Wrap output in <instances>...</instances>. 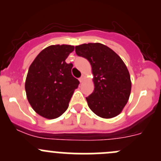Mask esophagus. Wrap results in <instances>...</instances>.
<instances>
[{
    "mask_svg": "<svg viewBox=\"0 0 161 161\" xmlns=\"http://www.w3.org/2000/svg\"><path fill=\"white\" fill-rule=\"evenodd\" d=\"M79 82H83V80H84V75L81 76V77L79 79Z\"/></svg>",
    "mask_w": 161,
    "mask_h": 161,
    "instance_id": "esophagus-1",
    "label": "esophagus"
}]
</instances>
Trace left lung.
<instances>
[{
	"mask_svg": "<svg viewBox=\"0 0 161 161\" xmlns=\"http://www.w3.org/2000/svg\"><path fill=\"white\" fill-rule=\"evenodd\" d=\"M75 53L90 61L93 74L94 90L86 97L89 108L103 118L116 117L122 111L131 93L129 70L121 58L102 43H84Z\"/></svg>",
	"mask_w": 161,
	"mask_h": 161,
	"instance_id": "1",
	"label": "left lung"
}]
</instances>
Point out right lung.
<instances>
[{
  "label": "right lung",
  "mask_w": 161,
  "mask_h": 161,
  "mask_svg": "<svg viewBox=\"0 0 161 161\" xmlns=\"http://www.w3.org/2000/svg\"><path fill=\"white\" fill-rule=\"evenodd\" d=\"M73 50L71 45H51L37 55L29 69L25 84L27 99L43 118L61 116L79 86V81L71 75L73 64L65 61Z\"/></svg>",
  "instance_id": "add662e5"
}]
</instances>
